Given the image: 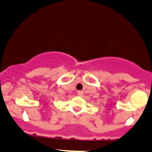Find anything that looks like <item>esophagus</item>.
I'll return each instance as SVG.
<instances>
[{
	"label": "esophagus",
	"instance_id": "esophagus-1",
	"mask_svg": "<svg viewBox=\"0 0 152 152\" xmlns=\"http://www.w3.org/2000/svg\"><path fill=\"white\" fill-rule=\"evenodd\" d=\"M77 94L79 96H83V95H84V92H83V91L79 90V91H78Z\"/></svg>",
	"mask_w": 152,
	"mask_h": 152
}]
</instances>
